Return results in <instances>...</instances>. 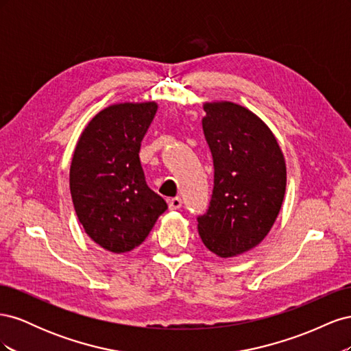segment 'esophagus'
Instances as JSON below:
<instances>
[{"instance_id":"esophagus-1","label":"esophagus","mask_w":351,"mask_h":351,"mask_svg":"<svg viewBox=\"0 0 351 351\" xmlns=\"http://www.w3.org/2000/svg\"><path fill=\"white\" fill-rule=\"evenodd\" d=\"M182 205H183V200H182V197H178V196L168 200L169 209H180V208H182Z\"/></svg>"}]
</instances>
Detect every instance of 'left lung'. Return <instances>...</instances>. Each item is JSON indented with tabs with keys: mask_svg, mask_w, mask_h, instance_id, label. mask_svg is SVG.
<instances>
[{
	"mask_svg": "<svg viewBox=\"0 0 351 351\" xmlns=\"http://www.w3.org/2000/svg\"><path fill=\"white\" fill-rule=\"evenodd\" d=\"M204 134L214 159V189L199 236L221 258L259 244L272 228L285 193V162L265 123L232 102L205 104Z\"/></svg>",
	"mask_w": 351,
	"mask_h": 351,
	"instance_id": "8db88e82",
	"label": "left lung"
}]
</instances>
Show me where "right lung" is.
I'll list each match as a JSON object with an SVG mask.
<instances>
[{
	"mask_svg": "<svg viewBox=\"0 0 351 351\" xmlns=\"http://www.w3.org/2000/svg\"><path fill=\"white\" fill-rule=\"evenodd\" d=\"M155 102L117 104L83 130L70 167V192L88 236L114 253L143 243L167 202L146 184L139 151Z\"/></svg>",
	"mask_w": 351,
	"mask_h": 351,
	"instance_id": "right-lung-1",
	"label": "right lung"
}]
</instances>
